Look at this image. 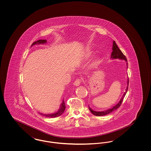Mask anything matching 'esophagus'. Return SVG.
Here are the masks:
<instances>
[{"instance_id":"1","label":"esophagus","mask_w":151,"mask_h":151,"mask_svg":"<svg viewBox=\"0 0 151 151\" xmlns=\"http://www.w3.org/2000/svg\"><path fill=\"white\" fill-rule=\"evenodd\" d=\"M81 83V80L80 79H76L75 82L73 83V85L75 86H79Z\"/></svg>"}]
</instances>
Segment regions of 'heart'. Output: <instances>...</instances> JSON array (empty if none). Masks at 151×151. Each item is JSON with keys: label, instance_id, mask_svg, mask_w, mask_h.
Wrapping results in <instances>:
<instances>
[{"label": "heart", "instance_id": "heart-1", "mask_svg": "<svg viewBox=\"0 0 151 151\" xmlns=\"http://www.w3.org/2000/svg\"><path fill=\"white\" fill-rule=\"evenodd\" d=\"M87 57H89V55L87 56ZM100 64V60L99 59H96L93 61L91 63V65L89 66V69H94L97 67V66Z\"/></svg>", "mask_w": 151, "mask_h": 151}]
</instances>
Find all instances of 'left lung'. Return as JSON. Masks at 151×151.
Instances as JSON below:
<instances>
[{
  "label": "left lung",
  "instance_id": "left-lung-1",
  "mask_svg": "<svg viewBox=\"0 0 151 151\" xmlns=\"http://www.w3.org/2000/svg\"><path fill=\"white\" fill-rule=\"evenodd\" d=\"M113 51L111 54V58L112 59H122V60H124L126 62V65H127V68H128V63H127V60L126 57L124 55V54L122 53L121 50L119 49V47H118V46L116 45V44L115 43V41H113V48H112ZM129 78L127 80V86L126 88V91L124 92V93H123V95L121 98V99L119 101V102L115 105V106H114L113 108H110L109 109H108L106 110L105 111H94L93 109H92L91 108L89 107V106H88L89 109L90 110L91 112L93 114V115H96V116H103V115H106L114 111L115 110H116L118 108H119V106H121V104H122V101L123 100V99L126 95V94L128 90V87H129Z\"/></svg>",
  "mask_w": 151,
  "mask_h": 151
}]
</instances>
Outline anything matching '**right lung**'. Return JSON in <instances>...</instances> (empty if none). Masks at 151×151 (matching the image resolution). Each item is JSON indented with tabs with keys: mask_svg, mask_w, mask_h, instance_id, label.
<instances>
[{
	"mask_svg": "<svg viewBox=\"0 0 151 151\" xmlns=\"http://www.w3.org/2000/svg\"><path fill=\"white\" fill-rule=\"evenodd\" d=\"M47 41L45 40H38L37 41L34 42L33 43H32V45H31V46L35 45H40V44H43V43H46ZM65 109V101L64 100L62 101V103L60 105V108L59 109V110H58L56 113H52V114H42L41 113H39L40 114L45 116L46 117H48V118H55V117H58L60 115H62L63 114V113L64 112Z\"/></svg>",
	"mask_w": 151,
	"mask_h": 151,
	"instance_id": "add662e5",
	"label": "right lung"
}]
</instances>
